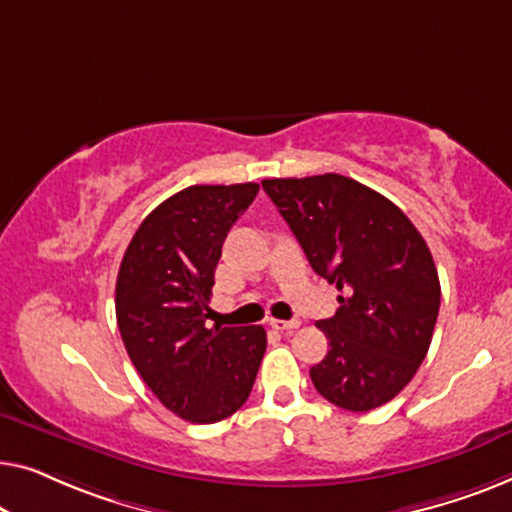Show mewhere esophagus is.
I'll list each match as a JSON object with an SVG mask.
<instances>
[{
  "label": "esophagus",
  "mask_w": 512,
  "mask_h": 512,
  "mask_svg": "<svg viewBox=\"0 0 512 512\" xmlns=\"http://www.w3.org/2000/svg\"><path fill=\"white\" fill-rule=\"evenodd\" d=\"M269 325H271V329H276V331H292V329H297L301 322L299 320H269Z\"/></svg>",
  "instance_id": "esophagus-1"
}]
</instances>
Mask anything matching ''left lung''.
Wrapping results in <instances>:
<instances>
[{
    "label": "left lung",
    "instance_id": "8db88e82",
    "mask_svg": "<svg viewBox=\"0 0 512 512\" xmlns=\"http://www.w3.org/2000/svg\"><path fill=\"white\" fill-rule=\"evenodd\" d=\"M318 276L336 283L334 318L318 327L327 357L311 369L322 397L364 413L392 401L427 357L441 283L422 234L399 206L348 176L266 178Z\"/></svg>",
    "mask_w": 512,
    "mask_h": 512
}]
</instances>
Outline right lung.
Instances as JSON below:
<instances>
[{
  "instance_id": "add662e5",
  "label": "right lung",
  "mask_w": 512,
  "mask_h": 512,
  "mask_svg": "<svg viewBox=\"0 0 512 512\" xmlns=\"http://www.w3.org/2000/svg\"><path fill=\"white\" fill-rule=\"evenodd\" d=\"M257 192V183L185 187L141 222L120 262L115 318L127 355L187 422L234 415L262 364L264 327H206L222 243Z\"/></svg>"
}]
</instances>
